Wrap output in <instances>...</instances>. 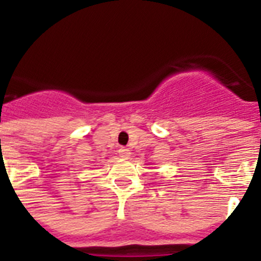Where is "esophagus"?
<instances>
[{
  "mask_svg": "<svg viewBox=\"0 0 261 261\" xmlns=\"http://www.w3.org/2000/svg\"><path fill=\"white\" fill-rule=\"evenodd\" d=\"M119 154L121 158L128 159L129 156H130V150H129V149H125V147H121V149L119 150Z\"/></svg>",
  "mask_w": 261,
  "mask_h": 261,
  "instance_id": "obj_1",
  "label": "esophagus"
}]
</instances>
